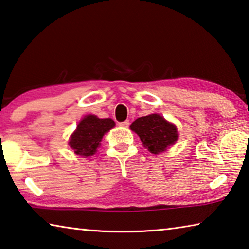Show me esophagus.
<instances>
[{"mask_svg":"<svg viewBox=\"0 0 249 249\" xmlns=\"http://www.w3.org/2000/svg\"><path fill=\"white\" fill-rule=\"evenodd\" d=\"M120 125L122 126V127H128V126H129V121L126 120L124 122H122V123H120Z\"/></svg>","mask_w":249,"mask_h":249,"instance_id":"1","label":"esophagus"}]
</instances>
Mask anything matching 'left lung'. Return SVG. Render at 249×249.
Instances as JSON below:
<instances>
[{
	"label": "left lung",
	"instance_id": "8db88e82",
	"mask_svg": "<svg viewBox=\"0 0 249 249\" xmlns=\"http://www.w3.org/2000/svg\"><path fill=\"white\" fill-rule=\"evenodd\" d=\"M130 129L141 137L142 144L153 154L165 151L178 140L176 126L159 114L140 117L133 122Z\"/></svg>",
	"mask_w": 249,
	"mask_h": 249
}]
</instances>
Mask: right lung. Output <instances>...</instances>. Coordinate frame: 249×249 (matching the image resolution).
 <instances>
[{"instance_id":"add662e5","label":"right lung","mask_w":249,"mask_h":249,"mask_svg":"<svg viewBox=\"0 0 249 249\" xmlns=\"http://www.w3.org/2000/svg\"><path fill=\"white\" fill-rule=\"evenodd\" d=\"M115 126L111 119H99L94 115H88L80 122L75 132L71 135L69 145L77 155L92 156L104 134Z\"/></svg>"}]
</instances>
